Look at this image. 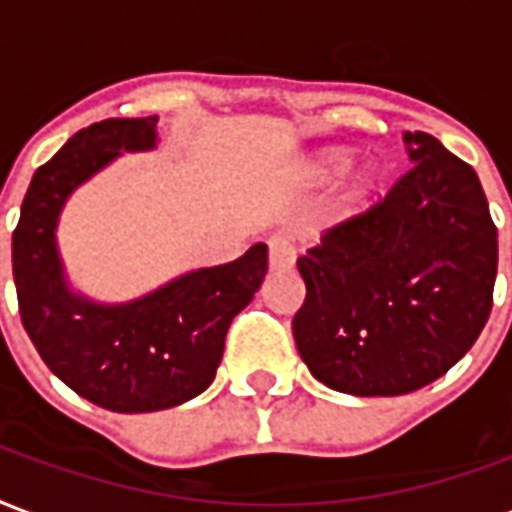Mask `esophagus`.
Returning <instances> with one entry per match:
<instances>
[{
	"label": "esophagus",
	"mask_w": 512,
	"mask_h": 512,
	"mask_svg": "<svg viewBox=\"0 0 512 512\" xmlns=\"http://www.w3.org/2000/svg\"><path fill=\"white\" fill-rule=\"evenodd\" d=\"M268 249H271V268H290L295 263V244L287 233L268 238Z\"/></svg>",
	"instance_id": "obj_1"
}]
</instances>
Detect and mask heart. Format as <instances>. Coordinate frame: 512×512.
I'll use <instances>...</instances> for the list:
<instances>
[{"label":"heart","instance_id":"obj_1","mask_svg":"<svg viewBox=\"0 0 512 512\" xmlns=\"http://www.w3.org/2000/svg\"><path fill=\"white\" fill-rule=\"evenodd\" d=\"M339 160H342V157H331V160H328V162H339Z\"/></svg>","mask_w":512,"mask_h":512}]
</instances>
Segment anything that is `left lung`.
Segmentation results:
<instances>
[{
	"instance_id": "1",
	"label": "left lung",
	"mask_w": 512,
	"mask_h": 512,
	"mask_svg": "<svg viewBox=\"0 0 512 512\" xmlns=\"http://www.w3.org/2000/svg\"><path fill=\"white\" fill-rule=\"evenodd\" d=\"M412 165L298 257L293 317L309 372L352 396H404L478 342L494 306L497 225L478 173L429 132H407Z\"/></svg>"
}]
</instances>
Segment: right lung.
Listing matches in <instances>:
<instances>
[{
	"mask_svg": "<svg viewBox=\"0 0 512 512\" xmlns=\"http://www.w3.org/2000/svg\"><path fill=\"white\" fill-rule=\"evenodd\" d=\"M157 116L105 119L37 168L13 230L18 312L45 366L78 396L111 412L184 404L214 380L227 328L268 271V246L233 263L200 268L124 306H100L67 290L54 227L64 200L119 151L151 149Z\"/></svg>",
	"mask_w": 512,
	"mask_h": 512,
	"instance_id": "add662e5",
	"label": "right lung"
}]
</instances>
